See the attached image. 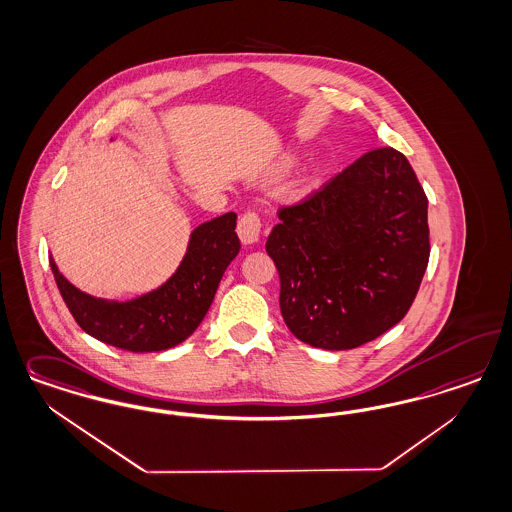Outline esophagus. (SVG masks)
Returning a JSON list of instances; mask_svg holds the SVG:
<instances>
[{"mask_svg":"<svg viewBox=\"0 0 512 512\" xmlns=\"http://www.w3.org/2000/svg\"><path fill=\"white\" fill-rule=\"evenodd\" d=\"M260 233H262V218H260L258 213L248 211V213L239 218V222H237V235H239L243 245L256 243L260 239Z\"/></svg>","mask_w":512,"mask_h":512,"instance_id":"1","label":"esophagus"}]
</instances>
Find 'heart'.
I'll return each instance as SVG.
<instances>
[{"label": "heart", "mask_w": 512, "mask_h": 512, "mask_svg": "<svg viewBox=\"0 0 512 512\" xmlns=\"http://www.w3.org/2000/svg\"><path fill=\"white\" fill-rule=\"evenodd\" d=\"M296 164V156H292V154H290V156H284L281 162H279V165H277V171H281V173H286V171H290V169H292V167H294V165ZM314 175H316V173H313V175H309V177H307V179L303 181V184H301V190H299L301 194H305L307 190H311V186H313L314 184Z\"/></svg>", "instance_id": "1"}]
</instances>
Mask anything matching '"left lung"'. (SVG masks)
<instances>
[{"instance_id": "1", "label": "left lung", "mask_w": 512, "mask_h": 512, "mask_svg": "<svg viewBox=\"0 0 512 512\" xmlns=\"http://www.w3.org/2000/svg\"><path fill=\"white\" fill-rule=\"evenodd\" d=\"M279 218L265 250L299 341L360 347L411 309L428 267V198L399 150H369Z\"/></svg>"}]
</instances>
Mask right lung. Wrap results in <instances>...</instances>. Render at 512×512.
I'll return each mask as SVG.
<instances>
[{"mask_svg": "<svg viewBox=\"0 0 512 512\" xmlns=\"http://www.w3.org/2000/svg\"><path fill=\"white\" fill-rule=\"evenodd\" d=\"M235 213L199 224L181 265L149 294L109 301L75 288L49 256L54 281L69 313L88 335L130 352H160L188 339L209 311L220 279L239 254Z\"/></svg>", "mask_w": 512, "mask_h": 512, "instance_id": "obj_1", "label": "right lung"}]
</instances>
